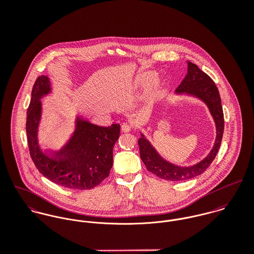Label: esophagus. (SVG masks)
Returning <instances> with one entry per match:
<instances>
[{
    "label": "esophagus",
    "instance_id": "esophagus-1",
    "mask_svg": "<svg viewBox=\"0 0 254 254\" xmlns=\"http://www.w3.org/2000/svg\"><path fill=\"white\" fill-rule=\"evenodd\" d=\"M131 126H129L128 124H123L122 126H121V131L123 132V133H128V132H130L131 131Z\"/></svg>",
    "mask_w": 254,
    "mask_h": 254
}]
</instances>
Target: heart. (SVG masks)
Listing matches in <instances>:
<instances>
[{"label":"heart","instance_id":"heart-1","mask_svg":"<svg viewBox=\"0 0 254 254\" xmlns=\"http://www.w3.org/2000/svg\"><path fill=\"white\" fill-rule=\"evenodd\" d=\"M156 78V73L153 71H143L138 73L135 78L133 79L131 88L136 90L145 87V92L143 93L140 103L141 104H146L154 100L156 97L160 87L161 83Z\"/></svg>","mask_w":254,"mask_h":254}]
</instances>
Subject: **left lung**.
I'll list each match as a JSON object with an SVG mask.
<instances>
[{
	"instance_id": "8db88e82",
	"label": "left lung",
	"mask_w": 254,
	"mask_h": 254,
	"mask_svg": "<svg viewBox=\"0 0 254 254\" xmlns=\"http://www.w3.org/2000/svg\"><path fill=\"white\" fill-rule=\"evenodd\" d=\"M176 94H187L201 100L209 109L216 128V138L209 153L199 162L190 166H179L164 159L146 139L142 131L138 140L140 156L149 172L168 181H186L202 174L214 160L221 145L224 132V114L221 98L213 80L188 61V72L175 90Z\"/></svg>"
}]
</instances>
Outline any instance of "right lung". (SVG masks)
<instances>
[{"instance_id":"add662e5","label":"right lung","mask_w":254,"mask_h":254,"mask_svg":"<svg viewBox=\"0 0 254 254\" xmlns=\"http://www.w3.org/2000/svg\"><path fill=\"white\" fill-rule=\"evenodd\" d=\"M53 91L48 76L37 78L27 109L26 134L31 158L39 172L57 185L89 190L109 175L113 164V146L120 134V125L109 127L92 124L81 115L75 117V129L60 149H42L39 126L42 119V99Z\"/></svg>"}]
</instances>
